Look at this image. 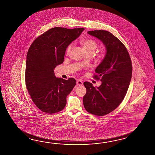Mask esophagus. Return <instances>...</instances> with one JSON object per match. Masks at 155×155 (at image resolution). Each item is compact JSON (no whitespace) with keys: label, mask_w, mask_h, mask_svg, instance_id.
Returning <instances> with one entry per match:
<instances>
[{"label":"esophagus","mask_w":155,"mask_h":155,"mask_svg":"<svg viewBox=\"0 0 155 155\" xmlns=\"http://www.w3.org/2000/svg\"><path fill=\"white\" fill-rule=\"evenodd\" d=\"M76 84H77L78 85L81 86V85H83V81H82L81 80H76Z\"/></svg>","instance_id":"34e87169"}]
</instances>
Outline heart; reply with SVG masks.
<instances>
[{
	"instance_id": "heart-1",
	"label": "heart",
	"mask_w": 155,
	"mask_h": 155,
	"mask_svg": "<svg viewBox=\"0 0 155 155\" xmlns=\"http://www.w3.org/2000/svg\"><path fill=\"white\" fill-rule=\"evenodd\" d=\"M80 44L81 45L83 49L85 52H91L93 53L95 49L98 47L97 43L92 39H84L80 41ZM71 45H70L67 48V53H68L71 49Z\"/></svg>"
}]
</instances>
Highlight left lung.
Returning a JSON list of instances; mask_svg holds the SVG:
<instances>
[{
  "instance_id": "obj_1",
  "label": "left lung",
  "mask_w": 155,
  "mask_h": 155,
  "mask_svg": "<svg viewBox=\"0 0 155 155\" xmlns=\"http://www.w3.org/2000/svg\"><path fill=\"white\" fill-rule=\"evenodd\" d=\"M87 34L101 41L106 49L95 70L94 78L101 77V85L94 87L91 83H84L87 89L84 106L88 112L101 116L114 111L123 101L131 81L132 64L125 45L111 32L94 30Z\"/></svg>"
}]
</instances>
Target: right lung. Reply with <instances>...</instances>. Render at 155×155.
Returning a JSON list of instances; mask_svg holds the SVG:
<instances>
[{
	"mask_svg": "<svg viewBox=\"0 0 155 155\" xmlns=\"http://www.w3.org/2000/svg\"><path fill=\"white\" fill-rule=\"evenodd\" d=\"M84 28H52L38 37L28 49L25 81L32 101L47 114L62 111L66 97L75 86L76 80L57 78L54 69L64 62L68 46L76 39Z\"/></svg>",
	"mask_w": 155,
	"mask_h": 155,
	"instance_id": "obj_1",
	"label": "right lung"
}]
</instances>
